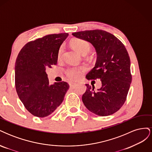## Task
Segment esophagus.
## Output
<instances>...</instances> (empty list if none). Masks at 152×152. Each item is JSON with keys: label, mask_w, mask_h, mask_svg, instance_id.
<instances>
[{"label": "esophagus", "mask_w": 152, "mask_h": 152, "mask_svg": "<svg viewBox=\"0 0 152 152\" xmlns=\"http://www.w3.org/2000/svg\"><path fill=\"white\" fill-rule=\"evenodd\" d=\"M76 86H77V84H73V83L70 84V89H75V87H76Z\"/></svg>", "instance_id": "1"}]
</instances>
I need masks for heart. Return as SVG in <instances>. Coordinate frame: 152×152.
Segmentation results:
<instances>
[{"label": "heart", "mask_w": 152, "mask_h": 152, "mask_svg": "<svg viewBox=\"0 0 152 152\" xmlns=\"http://www.w3.org/2000/svg\"><path fill=\"white\" fill-rule=\"evenodd\" d=\"M73 46L74 47L78 52H79L82 56H86L88 54L91 49V44L87 42V41L82 39H77L75 40L74 42L72 43ZM63 46H61L59 48L58 52V58L61 59L63 53ZM66 75L69 79L75 80L79 79L81 77L82 75V70L79 68L72 67L66 70Z\"/></svg>", "instance_id": "obj_1"}]
</instances>
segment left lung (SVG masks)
<instances>
[{"label":"left lung","mask_w":152,"mask_h":152,"mask_svg":"<svg viewBox=\"0 0 152 152\" xmlns=\"http://www.w3.org/2000/svg\"><path fill=\"white\" fill-rule=\"evenodd\" d=\"M72 35L91 43L97 53L95 66L86 77L88 80L98 78L102 86L95 91L94 86L86 84L87 89L82 97L85 107L99 116L115 113L125 103L132 80L130 58L125 46L115 36L102 30Z\"/></svg>","instance_id":"1"}]
</instances>
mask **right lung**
<instances>
[{"mask_svg": "<svg viewBox=\"0 0 152 152\" xmlns=\"http://www.w3.org/2000/svg\"><path fill=\"white\" fill-rule=\"evenodd\" d=\"M68 34H50L25 44L15 63V86L18 97L33 115L51 114L64 99L69 85L50 84L46 68L56 65L58 52Z\"/></svg>", "mask_w": 152, "mask_h": 152, "instance_id": "add662e5", "label": "right lung"}]
</instances>
